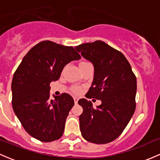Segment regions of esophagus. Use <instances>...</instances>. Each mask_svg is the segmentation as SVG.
<instances>
[{"label": "esophagus", "mask_w": 160, "mask_h": 160, "mask_svg": "<svg viewBox=\"0 0 160 160\" xmlns=\"http://www.w3.org/2000/svg\"><path fill=\"white\" fill-rule=\"evenodd\" d=\"M73 100H74V103H75V104H77V102H78V98H77V97H74Z\"/></svg>", "instance_id": "1"}]
</instances>
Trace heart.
<instances>
[{
	"mask_svg": "<svg viewBox=\"0 0 160 160\" xmlns=\"http://www.w3.org/2000/svg\"><path fill=\"white\" fill-rule=\"evenodd\" d=\"M85 63H88V62H84V61H83V62H80V65H83V64H85ZM72 92L75 93H79V92L80 91V89L79 88H77V87H74L73 88H72Z\"/></svg>",
	"mask_w": 160,
	"mask_h": 160,
	"instance_id": "heart-1",
	"label": "heart"
}]
</instances>
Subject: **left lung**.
Returning <instances> with one entry per match:
<instances>
[{
    "label": "left lung",
    "instance_id": "1",
    "mask_svg": "<svg viewBox=\"0 0 160 160\" xmlns=\"http://www.w3.org/2000/svg\"><path fill=\"white\" fill-rule=\"evenodd\" d=\"M75 49L94 67L86 98L101 101L94 108L91 101L79 100L83 108L79 118L82 136L96 144L111 142L122 133L135 112L136 77L125 56L104 42L83 43Z\"/></svg>",
    "mask_w": 160,
    "mask_h": 160
}]
</instances>
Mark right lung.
<instances>
[{
    "mask_svg": "<svg viewBox=\"0 0 160 160\" xmlns=\"http://www.w3.org/2000/svg\"><path fill=\"white\" fill-rule=\"evenodd\" d=\"M81 58L72 46L43 41L25 56L11 83L12 107L25 130L44 142L61 138L74 101L68 93L49 100V84L60 77L62 69Z\"/></svg>",
    "mask_w": 160,
    "mask_h": 160,
    "instance_id": "1",
    "label": "right lung"
}]
</instances>
